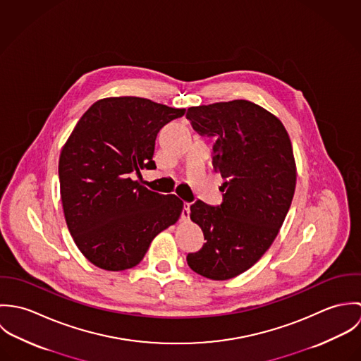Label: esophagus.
<instances>
[{
  "instance_id": "obj_1",
  "label": "esophagus",
  "mask_w": 361,
  "mask_h": 361,
  "mask_svg": "<svg viewBox=\"0 0 361 361\" xmlns=\"http://www.w3.org/2000/svg\"><path fill=\"white\" fill-rule=\"evenodd\" d=\"M189 215H190V204L185 203L183 206V211H182V221L188 222L189 221Z\"/></svg>"
}]
</instances>
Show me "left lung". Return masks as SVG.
Instances as JSON below:
<instances>
[{
	"instance_id": "8db88e82",
	"label": "left lung",
	"mask_w": 361,
	"mask_h": 361,
	"mask_svg": "<svg viewBox=\"0 0 361 361\" xmlns=\"http://www.w3.org/2000/svg\"><path fill=\"white\" fill-rule=\"evenodd\" d=\"M186 118L216 139L212 165L225 179L221 206L190 207L207 242L186 259L199 275L226 281L253 267L275 240L296 189L293 147L281 119L247 100L190 106Z\"/></svg>"
}]
</instances>
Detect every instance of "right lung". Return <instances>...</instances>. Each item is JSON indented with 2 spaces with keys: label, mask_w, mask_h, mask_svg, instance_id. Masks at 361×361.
<instances>
[{
  "label": "right lung",
  "mask_w": 361,
  "mask_h": 361,
  "mask_svg": "<svg viewBox=\"0 0 361 361\" xmlns=\"http://www.w3.org/2000/svg\"><path fill=\"white\" fill-rule=\"evenodd\" d=\"M185 111L142 97H106L83 114L63 145L58 173L65 221L96 267L133 268L155 236L178 222L183 202L132 176L154 169L157 133Z\"/></svg>",
  "instance_id": "obj_1"
}]
</instances>
